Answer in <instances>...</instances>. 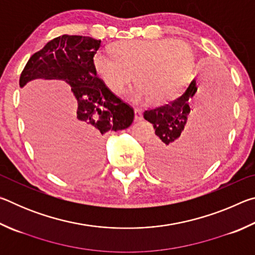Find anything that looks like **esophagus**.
Masks as SVG:
<instances>
[{
  "mask_svg": "<svg viewBox=\"0 0 255 255\" xmlns=\"http://www.w3.org/2000/svg\"><path fill=\"white\" fill-rule=\"evenodd\" d=\"M143 119V115H141V110L139 108H136L135 109V122H140Z\"/></svg>",
  "mask_w": 255,
  "mask_h": 255,
  "instance_id": "obj_1",
  "label": "esophagus"
}]
</instances>
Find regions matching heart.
I'll return each mask as SVG.
<instances>
[{
  "instance_id": "b5f03b06",
  "label": "heart",
  "mask_w": 255,
  "mask_h": 255,
  "mask_svg": "<svg viewBox=\"0 0 255 255\" xmlns=\"http://www.w3.org/2000/svg\"><path fill=\"white\" fill-rule=\"evenodd\" d=\"M112 55L98 51L92 66L108 89L116 94L132 81L138 85L133 100L164 105L173 98L195 64L191 47L173 39L126 40L112 47Z\"/></svg>"
}]
</instances>
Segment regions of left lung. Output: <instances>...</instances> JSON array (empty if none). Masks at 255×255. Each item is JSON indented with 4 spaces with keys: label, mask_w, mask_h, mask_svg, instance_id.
Wrapping results in <instances>:
<instances>
[{
    "label": "left lung",
    "mask_w": 255,
    "mask_h": 255,
    "mask_svg": "<svg viewBox=\"0 0 255 255\" xmlns=\"http://www.w3.org/2000/svg\"><path fill=\"white\" fill-rule=\"evenodd\" d=\"M197 89L193 80L174 101L144 111L157 136L148 150L149 163L157 174L172 178L197 174L217 156L230 120L231 86L223 72L209 68ZM189 104L196 107L195 119L183 133Z\"/></svg>",
    "instance_id": "obj_1"
}]
</instances>
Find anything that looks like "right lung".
<instances>
[{"label": "right lung", "instance_id": "right-lung-1", "mask_svg": "<svg viewBox=\"0 0 255 255\" xmlns=\"http://www.w3.org/2000/svg\"><path fill=\"white\" fill-rule=\"evenodd\" d=\"M100 45L101 40L91 37H56L30 57L20 75V88L34 79L65 81L77 100L63 139L60 135L59 153L42 155L59 174L80 176L97 171L102 164L103 136L133 122L132 108L111 92L93 70L92 58Z\"/></svg>", "mask_w": 255, "mask_h": 255}]
</instances>
